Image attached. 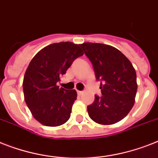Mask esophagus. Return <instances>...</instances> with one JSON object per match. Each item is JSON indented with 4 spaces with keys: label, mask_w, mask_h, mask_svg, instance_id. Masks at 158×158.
<instances>
[{
    "label": "esophagus",
    "mask_w": 158,
    "mask_h": 158,
    "mask_svg": "<svg viewBox=\"0 0 158 158\" xmlns=\"http://www.w3.org/2000/svg\"><path fill=\"white\" fill-rule=\"evenodd\" d=\"M77 93L79 95H82L83 94V92H82V91H77Z\"/></svg>",
    "instance_id": "obj_1"
}]
</instances>
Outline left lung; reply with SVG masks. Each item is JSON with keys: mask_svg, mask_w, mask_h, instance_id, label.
<instances>
[{"mask_svg": "<svg viewBox=\"0 0 158 158\" xmlns=\"http://www.w3.org/2000/svg\"><path fill=\"white\" fill-rule=\"evenodd\" d=\"M92 64L102 96L95 95L88 106L97 123L111 125L123 119L132 109L136 95V73L125 55L113 46L98 43L80 44Z\"/></svg>", "mask_w": 158, "mask_h": 158, "instance_id": "8db88e82", "label": "left lung"}]
</instances>
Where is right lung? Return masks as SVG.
<instances>
[{"instance_id":"add662e5","label":"right lung","mask_w":158,"mask_h":158,"mask_svg":"<svg viewBox=\"0 0 158 158\" xmlns=\"http://www.w3.org/2000/svg\"><path fill=\"white\" fill-rule=\"evenodd\" d=\"M79 46L71 42L49 44L35 55L26 70L24 99L33 117L43 125L58 127L70 118L77 92L59 88L57 83L73 61L83 55Z\"/></svg>"}]
</instances>
